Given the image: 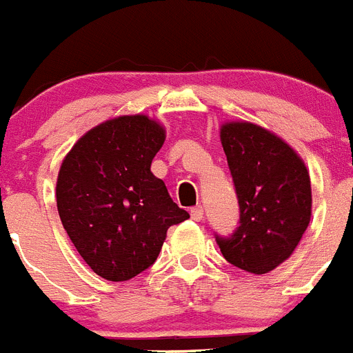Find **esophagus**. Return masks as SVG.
I'll list each match as a JSON object with an SVG mask.
<instances>
[{"instance_id":"obj_1","label":"esophagus","mask_w":353,"mask_h":353,"mask_svg":"<svg viewBox=\"0 0 353 353\" xmlns=\"http://www.w3.org/2000/svg\"><path fill=\"white\" fill-rule=\"evenodd\" d=\"M191 218L194 219V221H200V219L203 218V207H201V205L192 207V209H191Z\"/></svg>"}]
</instances>
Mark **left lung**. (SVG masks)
Here are the masks:
<instances>
[{"label":"left lung","instance_id":"left-lung-1","mask_svg":"<svg viewBox=\"0 0 353 353\" xmlns=\"http://www.w3.org/2000/svg\"><path fill=\"white\" fill-rule=\"evenodd\" d=\"M221 144L239 203L230 236H216L223 257L263 275L282 264L311 221V179L282 139L252 123H228Z\"/></svg>","mask_w":353,"mask_h":353}]
</instances>
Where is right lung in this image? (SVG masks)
Masks as SVG:
<instances>
[{"label":"right lung","instance_id":"right-lung-1","mask_svg":"<svg viewBox=\"0 0 353 353\" xmlns=\"http://www.w3.org/2000/svg\"><path fill=\"white\" fill-rule=\"evenodd\" d=\"M164 139L146 116L117 117L87 132L60 165L59 216L96 275L134 279L155 263L168 228L189 218L150 171Z\"/></svg>","mask_w":353,"mask_h":353}]
</instances>
